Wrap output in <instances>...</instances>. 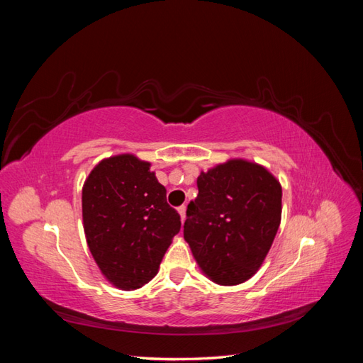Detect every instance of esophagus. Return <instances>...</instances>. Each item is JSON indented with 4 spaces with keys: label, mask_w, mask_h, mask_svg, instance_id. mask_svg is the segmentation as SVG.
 I'll use <instances>...</instances> for the list:
<instances>
[{
    "label": "esophagus",
    "mask_w": 363,
    "mask_h": 363,
    "mask_svg": "<svg viewBox=\"0 0 363 363\" xmlns=\"http://www.w3.org/2000/svg\"><path fill=\"white\" fill-rule=\"evenodd\" d=\"M179 213H180L182 221H184V219H186V206H180L179 207Z\"/></svg>",
    "instance_id": "esophagus-1"
}]
</instances>
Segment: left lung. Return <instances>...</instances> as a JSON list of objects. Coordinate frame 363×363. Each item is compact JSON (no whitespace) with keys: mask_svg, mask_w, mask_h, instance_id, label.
<instances>
[{"mask_svg":"<svg viewBox=\"0 0 363 363\" xmlns=\"http://www.w3.org/2000/svg\"><path fill=\"white\" fill-rule=\"evenodd\" d=\"M183 235L203 272L224 286L244 283L265 260L281 218V186L242 159L201 172Z\"/></svg>","mask_w":363,"mask_h":363,"instance_id":"obj_1","label":"left lung"}]
</instances>
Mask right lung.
Instances as JSON below:
<instances>
[{"label":"right lung","instance_id":"obj_1","mask_svg":"<svg viewBox=\"0 0 363 363\" xmlns=\"http://www.w3.org/2000/svg\"><path fill=\"white\" fill-rule=\"evenodd\" d=\"M87 247L104 277L119 289H138L157 274L180 232L179 212L150 163L131 155L101 160L82 194Z\"/></svg>","mask_w":363,"mask_h":363}]
</instances>
